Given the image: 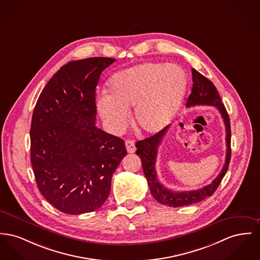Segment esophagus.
Masks as SVG:
<instances>
[{"instance_id":"obj_1","label":"esophagus","mask_w":260,"mask_h":260,"mask_svg":"<svg viewBox=\"0 0 260 260\" xmlns=\"http://www.w3.org/2000/svg\"><path fill=\"white\" fill-rule=\"evenodd\" d=\"M125 148L128 153H135L137 148L134 140H125Z\"/></svg>"}]
</instances>
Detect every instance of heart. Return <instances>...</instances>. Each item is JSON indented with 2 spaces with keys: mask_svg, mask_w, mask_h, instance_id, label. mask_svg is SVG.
I'll use <instances>...</instances> for the list:
<instances>
[{
  "mask_svg": "<svg viewBox=\"0 0 260 260\" xmlns=\"http://www.w3.org/2000/svg\"><path fill=\"white\" fill-rule=\"evenodd\" d=\"M187 79L174 63L143 62L115 74L107 92L96 99V109L108 131L120 134L128 122V109L135 106L134 123L143 134L162 131L182 105Z\"/></svg>",
  "mask_w": 260,
  "mask_h": 260,
  "instance_id": "b5f03b06",
  "label": "heart"
}]
</instances>
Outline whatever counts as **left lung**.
Listing matches in <instances>:
<instances>
[{
    "instance_id": "1",
    "label": "left lung",
    "mask_w": 260,
    "mask_h": 260,
    "mask_svg": "<svg viewBox=\"0 0 260 260\" xmlns=\"http://www.w3.org/2000/svg\"><path fill=\"white\" fill-rule=\"evenodd\" d=\"M192 75V89L189 94L186 107H193L197 105H208L216 108L225 123L226 127V145H227V152H226V160L221 173L217 176V178L212 181V183L208 185H205L202 188L189 190V191H174L163 184L159 183L157 179V174L155 170V163L157 158L158 147L166 135L169 126L164 127L162 131L157 133L150 138H145L143 140H139L136 143L137 146V154L141 160L142 169L144 176L147 180L148 186L150 188L153 198L156 199L161 204L171 206V207H179L184 205H190L193 203H198L203 199L211 197L217 189L218 185L221 183L222 179L224 178L226 172L229 168L230 160H231V124H230V118L226 108L221 101L220 95L217 91L216 87L214 86L212 81L208 78L202 76L197 70H191Z\"/></svg>"
}]
</instances>
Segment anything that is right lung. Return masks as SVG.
Segmentation results:
<instances>
[{"label":"right lung","instance_id":"right-lung-1","mask_svg":"<svg viewBox=\"0 0 260 260\" xmlns=\"http://www.w3.org/2000/svg\"><path fill=\"white\" fill-rule=\"evenodd\" d=\"M115 61L95 57L68 62L48 81L34 108L30 160L37 187L63 213L100 208L126 155L122 139L95 125L96 86Z\"/></svg>","mask_w":260,"mask_h":260}]
</instances>
